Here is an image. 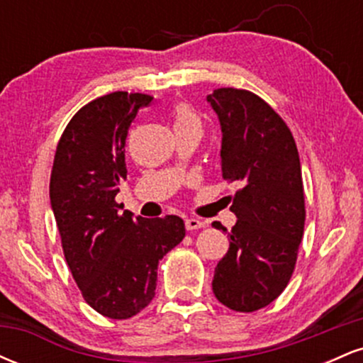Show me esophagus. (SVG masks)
<instances>
[{
    "mask_svg": "<svg viewBox=\"0 0 363 363\" xmlns=\"http://www.w3.org/2000/svg\"><path fill=\"white\" fill-rule=\"evenodd\" d=\"M205 225H206L205 222H201V220H198V218H187L186 220L187 230H198V228H203Z\"/></svg>",
    "mask_w": 363,
    "mask_h": 363,
    "instance_id": "34e87169",
    "label": "esophagus"
}]
</instances>
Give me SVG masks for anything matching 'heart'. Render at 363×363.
<instances>
[{"instance_id": "1", "label": "heart", "mask_w": 363, "mask_h": 363, "mask_svg": "<svg viewBox=\"0 0 363 363\" xmlns=\"http://www.w3.org/2000/svg\"><path fill=\"white\" fill-rule=\"evenodd\" d=\"M186 124H199V119L189 106L181 104L176 109V126H186Z\"/></svg>"}]
</instances>
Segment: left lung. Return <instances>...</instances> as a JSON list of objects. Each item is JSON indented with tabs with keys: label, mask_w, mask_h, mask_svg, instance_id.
<instances>
[{
	"label": "left lung",
	"mask_w": 363,
	"mask_h": 363,
	"mask_svg": "<svg viewBox=\"0 0 363 363\" xmlns=\"http://www.w3.org/2000/svg\"><path fill=\"white\" fill-rule=\"evenodd\" d=\"M208 102L222 126V177L240 186L230 196L237 223L215 268L213 294L228 309L254 312L285 290L297 262L306 223L298 150L285 121L259 95L218 89Z\"/></svg>",
	"instance_id": "8db88e82"
}]
</instances>
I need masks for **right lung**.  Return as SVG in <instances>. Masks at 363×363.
I'll return each mask as SVG.
<instances>
[{"label":"right lung","instance_id":"right-lung-1","mask_svg":"<svg viewBox=\"0 0 363 363\" xmlns=\"http://www.w3.org/2000/svg\"><path fill=\"white\" fill-rule=\"evenodd\" d=\"M147 94L112 91L83 106L62 131L49 196L62 252L83 298L111 319H129L155 297L158 261L184 239L182 218H133L116 194L128 176L124 145Z\"/></svg>","mask_w":363,"mask_h":363}]
</instances>
